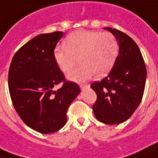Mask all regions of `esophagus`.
<instances>
[{
    "label": "esophagus",
    "mask_w": 158,
    "mask_h": 158,
    "mask_svg": "<svg viewBox=\"0 0 158 158\" xmlns=\"http://www.w3.org/2000/svg\"><path fill=\"white\" fill-rule=\"evenodd\" d=\"M80 87H81V89L82 90H83L84 89H85V88H87V87H89V85H81Z\"/></svg>",
    "instance_id": "esophagus-1"
}]
</instances>
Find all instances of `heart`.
<instances>
[{"mask_svg": "<svg viewBox=\"0 0 158 158\" xmlns=\"http://www.w3.org/2000/svg\"><path fill=\"white\" fill-rule=\"evenodd\" d=\"M118 52V44L109 32L77 31L64 41V48L55 50L54 59L64 73H69L77 64L81 66L68 75L70 81L82 83L94 73L98 77L105 76L113 67Z\"/></svg>", "mask_w": 158, "mask_h": 158, "instance_id": "b5f03b06", "label": "heart"}]
</instances>
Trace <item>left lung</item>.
Instances as JSON below:
<instances>
[{"mask_svg":"<svg viewBox=\"0 0 158 158\" xmlns=\"http://www.w3.org/2000/svg\"><path fill=\"white\" fill-rule=\"evenodd\" d=\"M118 44V55L108 75L90 87L97 94L93 105L98 120L106 124H119L127 120L140 105L146 81V67L141 52L131 37L110 27Z\"/></svg>","mask_w":158,"mask_h":158,"instance_id":"obj_1","label":"left lung"}]
</instances>
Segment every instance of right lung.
<instances>
[{"label": "right lung", "instance_id": "right-lung-1", "mask_svg": "<svg viewBox=\"0 0 158 158\" xmlns=\"http://www.w3.org/2000/svg\"><path fill=\"white\" fill-rule=\"evenodd\" d=\"M62 31L41 34L24 44L13 57L9 89L14 106L26 124L43 134L53 133L67 122L66 112L80 87L65 81L54 59ZM63 85L57 91L56 85Z\"/></svg>", "mask_w": 158, "mask_h": 158}]
</instances>
